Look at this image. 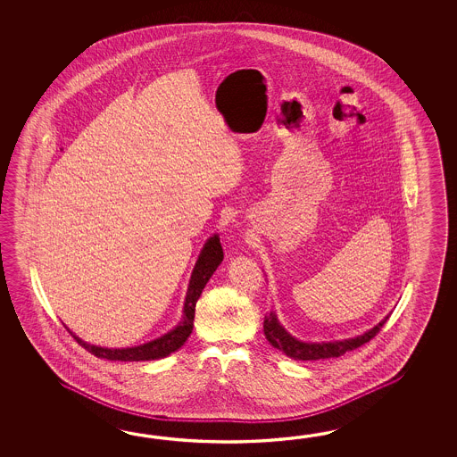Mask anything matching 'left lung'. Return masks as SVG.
<instances>
[{"instance_id":"8db88e82","label":"left lung","mask_w":457,"mask_h":457,"mask_svg":"<svg viewBox=\"0 0 457 457\" xmlns=\"http://www.w3.org/2000/svg\"><path fill=\"white\" fill-rule=\"evenodd\" d=\"M387 320L388 315L384 320L380 321L379 325H376L372 330L366 331L364 335H360L356 338H350V340L333 341V343H303V341L295 340V338H292L287 331L282 328L274 313H270L266 317L262 327H264V335H266L268 341L271 343L276 350L282 351L286 356H289L292 360L317 361L338 358L348 351L360 348L364 343L372 340Z\"/></svg>"}]
</instances>
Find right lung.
<instances>
[{"label":"right lung","mask_w":457,"mask_h":457,"mask_svg":"<svg viewBox=\"0 0 457 457\" xmlns=\"http://www.w3.org/2000/svg\"><path fill=\"white\" fill-rule=\"evenodd\" d=\"M224 260V252H222V245L219 237L214 235L212 238H209L203 248V252L199 254V260L195 262V271L191 276L189 282V289L186 295L185 313H183V320L179 321V325L175 330L166 333L165 337L158 338L155 341H150L145 345H140L136 348H122V350H109V348H101V346H93L87 345L83 340H79L71 331L70 335L91 354H95L96 358L109 361H150L158 360V358H165L168 354H171L173 351L179 350L187 337L193 331V323H195V302L201 297V292L205 287L207 281L211 279V276L214 274L217 266Z\"/></svg>","instance_id":"right-lung-1"}]
</instances>
